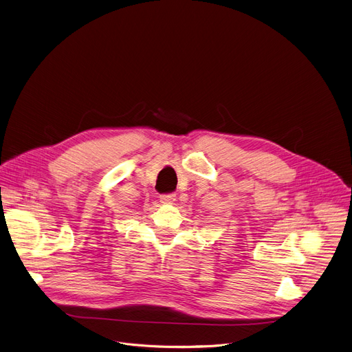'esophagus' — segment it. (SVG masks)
<instances>
[{
  "label": "esophagus",
  "mask_w": 352,
  "mask_h": 352,
  "mask_svg": "<svg viewBox=\"0 0 352 352\" xmlns=\"http://www.w3.org/2000/svg\"><path fill=\"white\" fill-rule=\"evenodd\" d=\"M176 200V195L169 193V195H162L160 196V201L164 204H172Z\"/></svg>",
  "instance_id": "34e87169"
}]
</instances>
